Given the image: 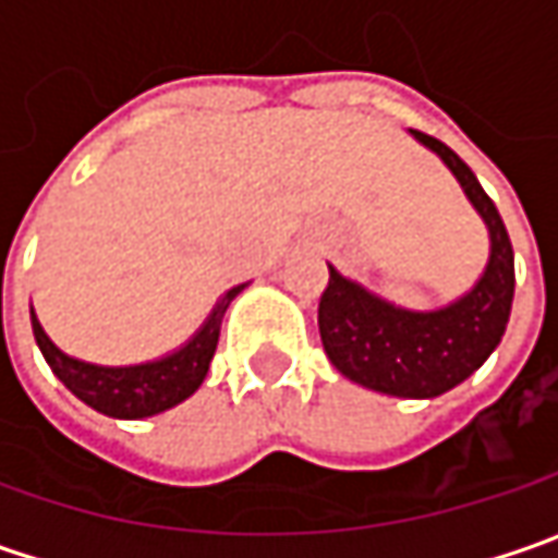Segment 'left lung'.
<instances>
[{"instance_id": "8db88e82", "label": "left lung", "mask_w": 558, "mask_h": 558, "mask_svg": "<svg viewBox=\"0 0 558 558\" xmlns=\"http://www.w3.org/2000/svg\"><path fill=\"white\" fill-rule=\"evenodd\" d=\"M450 173L490 232V257L482 279L440 311H403L329 267L319 298V338L344 378L391 397H438L457 388L500 344L512 311L515 260L497 204L453 148L416 133Z\"/></svg>"}]
</instances>
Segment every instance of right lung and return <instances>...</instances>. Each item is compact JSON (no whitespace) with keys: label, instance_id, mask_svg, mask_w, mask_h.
<instances>
[{"label":"right lung","instance_id":"right-lung-1","mask_svg":"<svg viewBox=\"0 0 558 558\" xmlns=\"http://www.w3.org/2000/svg\"><path fill=\"white\" fill-rule=\"evenodd\" d=\"M242 289L245 286H235V289L226 291L202 329L192 335L180 351L161 356L155 363L96 366V363H83V360L61 354L49 341V335L43 332L36 313L31 311L33 338H36L39 351L46 356V363L52 366V373L86 407H93V410L111 418L155 416V413H163V410L183 403L185 397H192L202 388L204 375H207L210 360H214V351H217V341H220V323H223L226 307L232 304V298Z\"/></svg>","mask_w":558,"mask_h":558}]
</instances>
